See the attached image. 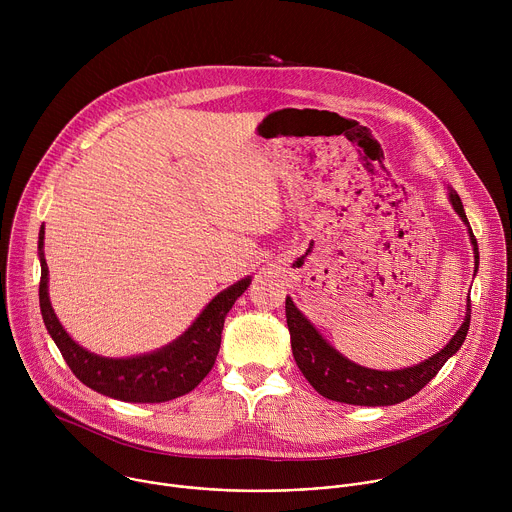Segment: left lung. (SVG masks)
I'll use <instances>...</instances> for the list:
<instances>
[{"instance_id": "1", "label": "left lung", "mask_w": 512, "mask_h": 512, "mask_svg": "<svg viewBox=\"0 0 512 512\" xmlns=\"http://www.w3.org/2000/svg\"><path fill=\"white\" fill-rule=\"evenodd\" d=\"M448 196L458 212V216L468 227L470 243L474 249V263L478 271V243L470 229V223L464 212V204L456 190L448 186ZM285 318L291 336V350H294L296 364L308 383L326 399L348 403V405H364V407H385L401 403L415 393H419L446 364L450 356H454L466 340L470 328V300L466 304V316L458 332L452 340L440 350L425 358L413 367L399 371H375L360 367V364L342 356L326 338L314 328V324L298 310L291 298H285Z\"/></svg>"}]
</instances>
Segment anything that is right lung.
Here are the masks:
<instances>
[{
	"label": "right lung",
	"instance_id": "obj_1",
	"mask_svg": "<svg viewBox=\"0 0 512 512\" xmlns=\"http://www.w3.org/2000/svg\"><path fill=\"white\" fill-rule=\"evenodd\" d=\"M40 312L48 334L62 352L70 371L93 391L127 403H164L190 393L214 367L221 348L225 318L251 283V275L216 294L198 318L170 344L137 356L109 358L72 340L58 322L48 296V265L44 257V227L38 237Z\"/></svg>",
	"mask_w": 512,
	"mask_h": 512
}]
</instances>
